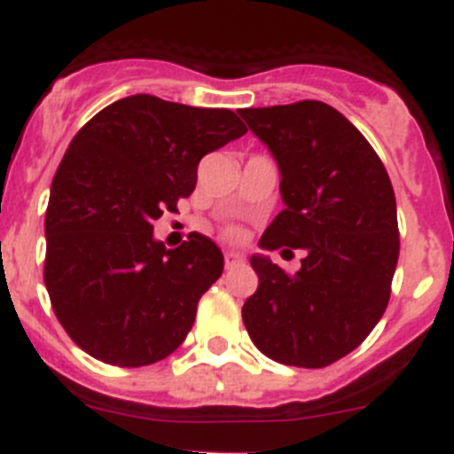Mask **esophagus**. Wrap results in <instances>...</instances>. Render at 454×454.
Returning a JSON list of instances; mask_svg holds the SVG:
<instances>
[{"label": "esophagus", "instance_id": "obj_1", "mask_svg": "<svg viewBox=\"0 0 454 454\" xmlns=\"http://www.w3.org/2000/svg\"><path fill=\"white\" fill-rule=\"evenodd\" d=\"M243 263H246V256L240 254V252H234V250L224 252V266H227V268L243 266Z\"/></svg>", "mask_w": 454, "mask_h": 454}]
</instances>
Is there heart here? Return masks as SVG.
<instances>
[{
    "instance_id": "b5f03b06",
    "label": "heart",
    "mask_w": 454,
    "mask_h": 454,
    "mask_svg": "<svg viewBox=\"0 0 454 454\" xmlns=\"http://www.w3.org/2000/svg\"><path fill=\"white\" fill-rule=\"evenodd\" d=\"M230 234H231V231H230Z\"/></svg>"
}]
</instances>
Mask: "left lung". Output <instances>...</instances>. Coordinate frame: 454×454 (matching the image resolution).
<instances>
[{
	"label": "left lung",
	"mask_w": 454,
	"mask_h": 454,
	"mask_svg": "<svg viewBox=\"0 0 454 454\" xmlns=\"http://www.w3.org/2000/svg\"><path fill=\"white\" fill-rule=\"evenodd\" d=\"M239 114L282 175L286 208L259 246L307 250L295 275L252 256L259 288L243 304V323L275 362L330 366L362 346L388 304L400 254L391 179L362 131L330 104L302 99Z\"/></svg>",
	"instance_id": "obj_1"
}]
</instances>
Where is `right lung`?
Wrapping results in <instances>:
<instances>
[{"label":"right lung","mask_w":454,"mask_h":454,"mask_svg":"<svg viewBox=\"0 0 454 454\" xmlns=\"http://www.w3.org/2000/svg\"><path fill=\"white\" fill-rule=\"evenodd\" d=\"M246 131L230 108L131 95L72 138L45 214V286L82 350L138 368L182 346L224 259L198 231L166 250L154 220L195 191L204 154Z\"/></svg>","instance_id":"1"}]
</instances>
